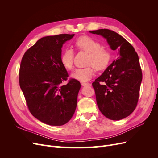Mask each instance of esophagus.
Segmentation results:
<instances>
[{"label":"esophagus","mask_w":158,"mask_h":158,"mask_svg":"<svg viewBox=\"0 0 158 158\" xmlns=\"http://www.w3.org/2000/svg\"><path fill=\"white\" fill-rule=\"evenodd\" d=\"M81 84H82V86H86V85H91V84H90L89 83H84V82H82Z\"/></svg>","instance_id":"34e87169"}]
</instances>
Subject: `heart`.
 Here are the masks:
<instances>
[{"label":"heart","instance_id":"obj_1","mask_svg":"<svg viewBox=\"0 0 158 158\" xmlns=\"http://www.w3.org/2000/svg\"><path fill=\"white\" fill-rule=\"evenodd\" d=\"M76 45L81 50L89 54L88 64H93L97 70H102L108 65L111 54L109 51L101 47L99 43L92 37L82 36L76 40ZM74 52L70 48L65 49L60 56V63L66 69L71 70L73 68ZM95 74L93 66L76 69L72 73V78L78 80L80 82H85L92 79Z\"/></svg>","mask_w":158,"mask_h":158}]
</instances>
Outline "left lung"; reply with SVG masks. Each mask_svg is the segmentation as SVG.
Returning a JSON list of instances; mask_svg holds the SVG:
<instances>
[{
	"label": "left lung",
	"instance_id": "1",
	"mask_svg": "<svg viewBox=\"0 0 158 158\" xmlns=\"http://www.w3.org/2000/svg\"><path fill=\"white\" fill-rule=\"evenodd\" d=\"M89 32L102 36L110 49L117 52V59L92 85L100 111L111 120H121L130 115L138 103L142 80L138 56L130 43L114 31L100 29Z\"/></svg>",
	"mask_w": 158,
	"mask_h": 158
}]
</instances>
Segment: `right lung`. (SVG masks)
I'll return each instance as SVG.
<instances>
[{"instance_id": "right-lung-1", "label": "right lung", "mask_w": 158, "mask_h": 158, "mask_svg": "<svg viewBox=\"0 0 158 158\" xmlns=\"http://www.w3.org/2000/svg\"><path fill=\"white\" fill-rule=\"evenodd\" d=\"M74 34L41 38L23 55L19 73L20 86L32 115L51 126H61L73 117L81 85L71 79L60 63L62 47Z\"/></svg>"}]
</instances>
